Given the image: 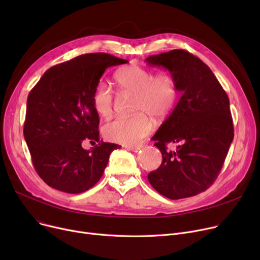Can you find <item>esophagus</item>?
<instances>
[{"label":"esophagus","instance_id":"esophagus-1","mask_svg":"<svg viewBox=\"0 0 260 260\" xmlns=\"http://www.w3.org/2000/svg\"><path fill=\"white\" fill-rule=\"evenodd\" d=\"M125 148H127L128 151H132L134 153H138L140 149L143 148L142 145H135V146H128V145H125Z\"/></svg>","mask_w":260,"mask_h":260}]
</instances>
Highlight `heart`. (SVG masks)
<instances>
[{
	"instance_id": "obj_1",
	"label": "heart",
	"mask_w": 260,
	"mask_h": 260,
	"mask_svg": "<svg viewBox=\"0 0 260 260\" xmlns=\"http://www.w3.org/2000/svg\"><path fill=\"white\" fill-rule=\"evenodd\" d=\"M115 80L122 93L135 94L134 113L129 118H116L103 126L104 137L116 143L134 146L154 131L151 117L162 119L170 115L178 99V85L170 73L154 76L151 70L139 65L122 67ZM92 106L102 117L111 116L115 104V92L106 82L100 81L92 92Z\"/></svg>"
}]
</instances>
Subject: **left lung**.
Returning <instances> with one entry per match:
<instances>
[{"mask_svg": "<svg viewBox=\"0 0 260 260\" xmlns=\"http://www.w3.org/2000/svg\"><path fill=\"white\" fill-rule=\"evenodd\" d=\"M145 61L168 70L181 92L152 138L162 163L147 179L167 198L195 196L214 183L233 141L229 97L210 67L188 51L174 49ZM172 142L180 143L175 152L167 151L166 144Z\"/></svg>", "mask_w": 260, "mask_h": 260, "instance_id": "left-lung-1", "label": "left lung"}]
</instances>
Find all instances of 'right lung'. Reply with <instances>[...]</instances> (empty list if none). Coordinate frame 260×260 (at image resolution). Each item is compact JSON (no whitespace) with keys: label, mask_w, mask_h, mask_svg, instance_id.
I'll list each match as a JSON object with an SVG mask.
<instances>
[{"label":"right lung","mask_w":260,"mask_h":260,"mask_svg":"<svg viewBox=\"0 0 260 260\" xmlns=\"http://www.w3.org/2000/svg\"><path fill=\"white\" fill-rule=\"evenodd\" d=\"M127 62L104 52L82 54L49 68L30 90L24 138L37 173L49 186L80 194L100 180L109 155L120 146L100 141L92 92L106 68ZM87 140L99 144L87 151L81 147Z\"/></svg>","instance_id":"1"}]
</instances>
